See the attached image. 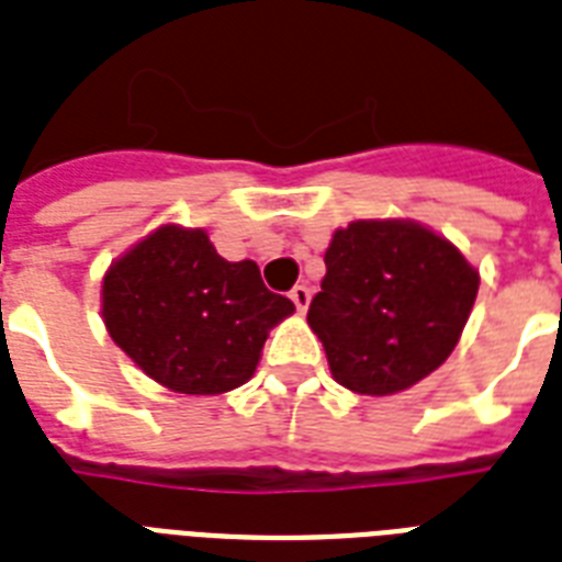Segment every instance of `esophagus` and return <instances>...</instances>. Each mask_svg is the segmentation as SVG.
<instances>
[{"instance_id": "obj_1", "label": "esophagus", "mask_w": 562, "mask_h": 562, "mask_svg": "<svg viewBox=\"0 0 562 562\" xmlns=\"http://www.w3.org/2000/svg\"><path fill=\"white\" fill-rule=\"evenodd\" d=\"M289 297H291V303L297 306L300 315H303V312H306V308H308V300H312V291H308L306 285H294Z\"/></svg>"}]
</instances>
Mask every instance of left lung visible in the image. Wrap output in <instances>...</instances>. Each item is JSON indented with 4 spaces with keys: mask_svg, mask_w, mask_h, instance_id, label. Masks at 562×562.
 <instances>
[{
    "mask_svg": "<svg viewBox=\"0 0 562 562\" xmlns=\"http://www.w3.org/2000/svg\"><path fill=\"white\" fill-rule=\"evenodd\" d=\"M324 262L308 326L347 391H408L452 356L481 277L449 238L411 218H361L335 229Z\"/></svg>",
    "mask_w": 562,
    "mask_h": 562,
    "instance_id": "8db88e82",
    "label": "left lung"
}]
</instances>
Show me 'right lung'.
Listing matches in <instances>:
<instances>
[{
    "mask_svg": "<svg viewBox=\"0 0 562 562\" xmlns=\"http://www.w3.org/2000/svg\"><path fill=\"white\" fill-rule=\"evenodd\" d=\"M294 303L265 289L259 265L227 262L201 227L162 224L110 265L101 317L116 347L175 393L245 384L265 338Z\"/></svg>",
    "mask_w": 562,
    "mask_h": 562,
    "instance_id": "obj_1",
    "label": "right lung"
}]
</instances>
